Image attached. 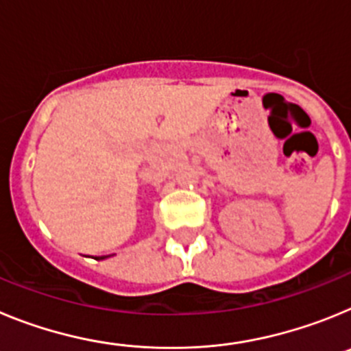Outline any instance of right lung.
<instances>
[{
  "instance_id": "right-lung-1",
  "label": "right lung",
  "mask_w": 351,
  "mask_h": 351,
  "mask_svg": "<svg viewBox=\"0 0 351 351\" xmlns=\"http://www.w3.org/2000/svg\"><path fill=\"white\" fill-rule=\"evenodd\" d=\"M104 258H108V256H100V260H104Z\"/></svg>"
}]
</instances>
